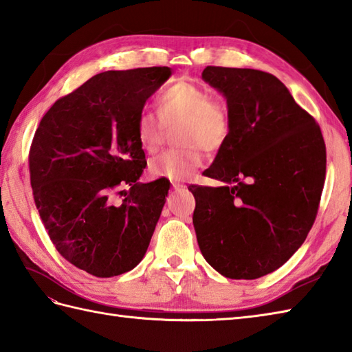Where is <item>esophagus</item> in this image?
<instances>
[{
	"label": "esophagus",
	"instance_id": "esophagus-1",
	"mask_svg": "<svg viewBox=\"0 0 352 352\" xmlns=\"http://www.w3.org/2000/svg\"><path fill=\"white\" fill-rule=\"evenodd\" d=\"M172 188H174L175 190H182V189H186V186L180 182H172Z\"/></svg>",
	"mask_w": 352,
	"mask_h": 352
}]
</instances>
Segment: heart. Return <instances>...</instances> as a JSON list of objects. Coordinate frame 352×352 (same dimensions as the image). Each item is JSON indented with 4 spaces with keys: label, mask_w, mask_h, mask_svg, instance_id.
Listing matches in <instances>:
<instances>
[{
    "label": "heart",
    "mask_w": 352,
    "mask_h": 352,
    "mask_svg": "<svg viewBox=\"0 0 352 352\" xmlns=\"http://www.w3.org/2000/svg\"><path fill=\"white\" fill-rule=\"evenodd\" d=\"M157 115L144 111L138 116L136 136L146 153H155L166 133V126H177V140L182 148L168 149L149 162L154 177L182 180L199 168L201 148L214 153L227 144L231 119L226 104L212 98L210 92L192 81L178 80L164 87L157 96Z\"/></svg>",
    "instance_id": "obj_1"
}]
</instances>
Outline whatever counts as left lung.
Returning <instances> with one entry per match:
<instances>
[{
  "mask_svg": "<svg viewBox=\"0 0 352 352\" xmlns=\"http://www.w3.org/2000/svg\"><path fill=\"white\" fill-rule=\"evenodd\" d=\"M203 78L227 98L231 133L203 172L226 186H189L193 227L208 265L227 278L256 280L307 237L325 183V142L272 74L207 66Z\"/></svg>",
  "mask_w": 352,
  "mask_h": 352,
  "instance_id": "left-lung-1",
  "label": "left lung"
}]
</instances>
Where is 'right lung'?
<instances>
[{"instance_id": "obj_1", "label": "right lung", "mask_w": 352, "mask_h": 352, "mask_svg": "<svg viewBox=\"0 0 352 352\" xmlns=\"http://www.w3.org/2000/svg\"><path fill=\"white\" fill-rule=\"evenodd\" d=\"M169 76L168 66L96 74L52 104L30 146L34 204L52 245L98 278L140 263L166 201L164 178L138 182L146 160L136 121Z\"/></svg>"}]
</instances>
